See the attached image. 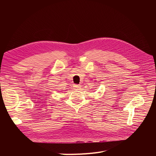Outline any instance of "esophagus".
Listing matches in <instances>:
<instances>
[{"label":"esophagus","mask_w":156,"mask_h":156,"mask_svg":"<svg viewBox=\"0 0 156 156\" xmlns=\"http://www.w3.org/2000/svg\"><path fill=\"white\" fill-rule=\"evenodd\" d=\"M73 87L75 88L76 90H79L80 88H81V85H76V84H75V85H73Z\"/></svg>","instance_id":"34e87169"}]
</instances>
